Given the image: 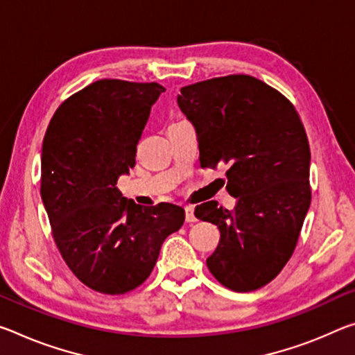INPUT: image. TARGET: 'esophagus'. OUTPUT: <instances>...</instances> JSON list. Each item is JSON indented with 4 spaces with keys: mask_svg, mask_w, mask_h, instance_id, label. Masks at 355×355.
<instances>
[{
    "mask_svg": "<svg viewBox=\"0 0 355 355\" xmlns=\"http://www.w3.org/2000/svg\"><path fill=\"white\" fill-rule=\"evenodd\" d=\"M184 213H187V223H196L198 219H196L194 216V208L191 205H187L184 207Z\"/></svg>",
    "mask_w": 355,
    "mask_h": 355,
    "instance_id": "1",
    "label": "esophagus"
}]
</instances>
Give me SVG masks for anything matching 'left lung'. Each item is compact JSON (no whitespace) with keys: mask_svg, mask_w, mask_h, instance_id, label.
<instances>
[{"mask_svg":"<svg viewBox=\"0 0 355 355\" xmlns=\"http://www.w3.org/2000/svg\"><path fill=\"white\" fill-rule=\"evenodd\" d=\"M178 107L198 132L200 166L226 164L232 211L216 200L194 215L218 226L207 267L224 288L268 284L294 252L311 204L309 144L294 104L246 74L208 78L180 89Z\"/></svg>","mask_w":355,"mask_h":355,"instance_id":"1","label":"left lung"}]
</instances>
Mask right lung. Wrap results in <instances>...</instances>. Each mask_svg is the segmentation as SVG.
<instances>
[{
    "label": "right lung",
    "instance_id": "1",
    "mask_svg": "<svg viewBox=\"0 0 355 355\" xmlns=\"http://www.w3.org/2000/svg\"><path fill=\"white\" fill-rule=\"evenodd\" d=\"M162 92L156 82L101 78L60 104L44 136L41 196L55 245L77 279L101 294L144 284L162 241L183 226L182 207L137 205L116 188L136 166Z\"/></svg>",
    "mask_w": 355,
    "mask_h": 355
}]
</instances>
